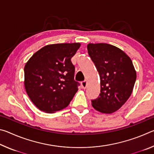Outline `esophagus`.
<instances>
[{"instance_id": "esophagus-1", "label": "esophagus", "mask_w": 154, "mask_h": 154, "mask_svg": "<svg viewBox=\"0 0 154 154\" xmlns=\"http://www.w3.org/2000/svg\"><path fill=\"white\" fill-rule=\"evenodd\" d=\"M81 84H82V87L83 89H85V88H86V87H87V81L86 80L83 81V82H82Z\"/></svg>"}]
</instances>
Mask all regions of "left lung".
<instances>
[{"mask_svg":"<svg viewBox=\"0 0 154 154\" xmlns=\"http://www.w3.org/2000/svg\"><path fill=\"white\" fill-rule=\"evenodd\" d=\"M87 48L100 79V94L92 105L100 113H112L131 95L137 79L134 65L124 51L110 44L89 43Z\"/></svg>","mask_w":154,"mask_h":154,"instance_id":"8db88e82","label":"left lung"}]
</instances>
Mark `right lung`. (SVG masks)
Listing matches in <instances>:
<instances>
[{
	"label": "right lung",
	"instance_id": "add662e5",
	"mask_svg": "<svg viewBox=\"0 0 154 154\" xmlns=\"http://www.w3.org/2000/svg\"><path fill=\"white\" fill-rule=\"evenodd\" d=\"M79 43H56L35 52L24 66V87L31 101L48 113L66 108L77 92L71 59Z\"/></svg>",
	"mask_w": 154,
	"mask_h": 154
}]
</instances>
